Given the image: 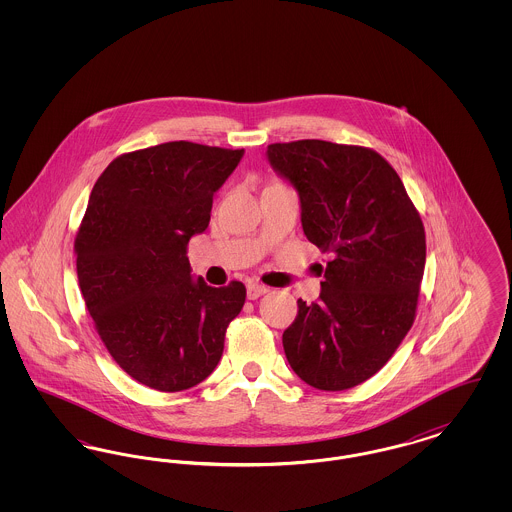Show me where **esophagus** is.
<instances>
[{
	"mask_svg": "<svg viewBox=\"0 0 512 512\" xmlns=\"http://www.w3.org/2000/svg\"><path fill=\"white\" fill-rule=\"evenodd\" d=\"M267 292V288L261 286V284H255V282L247 284V299H257V297H261V295H265Z\"/></svg>",
	"mask_w": 512,
	"mask_h": 512,
	"instance_id": "1",
	"label": "esophagus"
}]
</instances>
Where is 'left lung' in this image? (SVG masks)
<instances>
[{"label": "left lung", "mask_w": 512, "mask_h": 512, "mask_svg": "<svg viewBox=\"0 0 512 512\" xmlns=\"http://www.w3.org/2000/svg\"><path fill=\"white\" fill-rule=\"evenodd\" d=\"M267 157L297 190L307 240L332 253L318 301H297L282 336L286 359L317 390L355 388L413 326L426 263L422 220L374 149L297 140L270 144Z\"/></svg>", "instance_id": "left-lung-1"}]
</instances>
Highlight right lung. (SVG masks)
Instances as JSON below:
<instances>
[{"label":"right lung","instance_id":"right-lung-1","mask_svg":"<svg viewBox=\"0 0 512 512\" xmlns=\"http://www.w3.org/2000/svg\"><path fill=\"white\" fill-rule=\"evenodd\" d=\"M242 157L244 149L167 142L117 157L92 190L74 240L80 292L111 357L147 388L203 382L244 307L242 282L194 280L186 255Z\"/></svg>","mask_w":512,"mask_h":512}]
</instances>
